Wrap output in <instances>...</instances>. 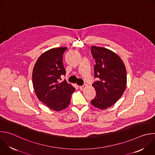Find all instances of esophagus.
I'll return each instance as SVG.
<instances>
[{
	"label": "esophagus",
	"instance_id": "34e87169",
	"mask_svg": "<svg viewBox=\"0 0 155 155\" xmlns=\"http://www.w3.org/2000/svg\"><path fill=\"white\" fill-rule=\"evenodd\" d=\"M86 84H83L82 86H80L79 88L81 90H83L84 89V88H86Z\"/></svg>",
	"mask_w": 155,
	"mask_h": 155
}]
</instances>
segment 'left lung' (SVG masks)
Returning <instances> with one entry per match:
<instances>
[{
	"label": "left lung",
	"mask_w": 155,
	"mask_h": 155,
	"mask_svg": "<svg viewBox=\"0 0 155 155\" xmlns=\"http://www.w3.org/2000/svg\"><path fill=\"white\" fill-rule=\"evenodd\" d=\"M91 54L96 61L94 77L98 80L92 84L96 95L91 104L104 110L112 106L124 92L126 69L120 56L108 49L92 46Z\"/></svg>",
	"instance_id": "8db88e82"
}]
</instances>
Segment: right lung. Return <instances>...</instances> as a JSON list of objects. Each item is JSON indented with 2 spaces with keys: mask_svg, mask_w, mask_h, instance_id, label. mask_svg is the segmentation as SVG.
I'll use <instances>...</instances> for the list:
<instances>
[{
  "mask_svg": "<svg viewBox=\"0 0 155 155\" xmlns=\"http://www.w3.org/2000/svg\"><path fill=\"white\" fill-rule=\"evenodd\" d=\"M67 47L50 49L40 55L32 71V84L37 98L50 108L61 111L71 103L75 88L66 80L59 83L65 75L62 56Z\"/></svg>",
  "mask_w": 155,
  "mask_h": 155,
  "instance_id": "right-lung-1",
  "label": "right lung"
}]
</instances>
